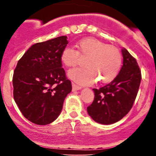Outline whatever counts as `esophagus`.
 Wrapping results in <instances>:
<instances>
[{
    "label": "esophagus",
    "mask_w": 156,
    "mask_h": 156,
    "mask_svg": "<svg viewBox=\"0 0 156 156\" xmlns=\"http://www.w3.org/2000/svg\"><path fill=\"white\" fill-rule=\"evenodd\" d=\"M72 86H73V91H76V90H79L82 88L81 87H80V86H78L77 84H76L75 83H72Z\"/></svg>",
    "instance_id": "1"
}]
</instances>
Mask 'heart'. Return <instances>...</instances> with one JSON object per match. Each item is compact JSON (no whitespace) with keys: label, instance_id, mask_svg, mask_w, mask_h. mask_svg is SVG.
<instances>
[{"label":"heart","instance_id":"heart-1","mask_svg":"<svg viewBox=\"0 0 156 156\" xmlns=\"http://www.w3.org/2000/svg\"><path fill=\"white\" fill-rule=\"evenodd\" d=\"M76 51L67 47L62 50L60 59L68 68L74 67L79 62V57L86 58L84 67L69 72V78L79 83H89L95 80L101 83L112 81L120 70L122 55L114 46L93 37L80 39L75 44Z\"/></svg>","mask_w":156,"mask_h":156}]
</instances>
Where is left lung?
I'll return each mask as SVG.
<instances>
[{
	"instance_id": "1",
	"label": "left lung",
	"mask_w": 156,
	"mask_h": 156,
	"mask_svg": "<svg viewBox=\"0 0 156 156\" xmlns=\"http://www.w3.org/2000/svg\"><path fill=\"white\" fill-rule=\"evenodd\" d=\"M123 65L117 76L103 87L93 89L94 98L87 107L93 120L103 125L115 123L130 112L141 79L136 60L125 48L122 50Z\"/></svg>"
}]
</instances>
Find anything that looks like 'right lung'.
Here are the masks:
<instances>
[{
    "instance_id": "obj_1",
    "label": "right lung",
    "mask_w": 156,
    "mask_h": 156,
    "mask_svg": "<svg viewBox=\"0 0 156 156\" xmlns=\"http://www.w3.org/2000/svg\"><path fill=\"white\" fill-rule=\"evenodd\" d=\"M67 38L62 36L33 44L14 71V99L23 115L34 124L44 125L54 121L72 91L60 59L68 44Z\"/></svg>"
}]
</instances>
